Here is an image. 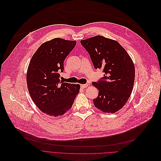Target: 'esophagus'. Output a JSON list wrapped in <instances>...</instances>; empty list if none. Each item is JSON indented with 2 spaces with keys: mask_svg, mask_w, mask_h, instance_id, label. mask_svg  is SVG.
<instances>
[{
  "mask_svg": "<svg viewBox=\"0 0 161 161\" xmlns=\"http://www.w3.org/2000/svg\"><path fill=\"white\" fill-rule=\"evenodd\" d=\"M86 87H87V84H81V85H80V87H81L82 89H84V88H86Z\"/></svg>",
  "mask_w": 161,
  "mask_h": 161,
  "instance_id": "obj_1",
  "label": "esophagus"
}]
</instances>
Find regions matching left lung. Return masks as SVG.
I'll return each mask as SVG.
<instances>
[{
  "mask_svg": "<svg viewBox=\"0 0 161 161\" xmlns=\"http://www.w3.org/2000/svg\"><path fill=\"white\" fill-rule=\"evenodd\" d=\"M94 67L103 69V77L92 84L99 90L95 107L106 113L121 109L130 97L135 77L133 62L120 44L101 36L80 41Z\"/></svg>",
  "mask_w": 161,
  "mask_h": 161,
  "instance_id": "left-lung-1",
  "label": "left lung"
}]
</instances>
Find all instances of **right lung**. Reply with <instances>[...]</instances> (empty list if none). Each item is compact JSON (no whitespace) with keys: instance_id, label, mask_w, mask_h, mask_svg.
Returning a JSON list of instances; mask_svg holds the SVG:
<instances>
[{"instance_id":"right-lung-1","label":"right lung","mask_w":161,"mask_h":161,"mask_svg":"<svg viewBox=\"0 0 161 161\" xmlns=\"http://www.w3.org/2000/svg\"><path fill=\"white\" fill-rule=\"evenodd\" d=\"M77 42L55 38L43 43L32 56L26 83L31 98L44 113L54 117L70 110L80 89L79 84L63 82L59 73Z\"/></svg>"}]
</instances>
